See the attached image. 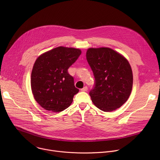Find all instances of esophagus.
I'll return each mask as SVG.
<instances>
[{"label": "esophagus", "mask_w": 160, "mask_h": 160, "mask_svg": "<svg viewBox=\"0 0 160 160\" xmlns=\"http://www.w3.org/2000/svg\"><path fill=\"white\" fill-rule=\"evenodd\" d=\"M88 90V87H87V86H85V87H84L83 88H82V89H81V90L82 91V92H85V91H87Z\"/></svg>", "instance_id": "34e87169"}]
</instances>
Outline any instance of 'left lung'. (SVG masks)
Here are the masks:
<instances>
[{
  "mask_svg": "<svg viewBox=\"0 0 160 160\" xmlns=\"http://www.w3.org/2000/svg\"><path fill=\"white\" fill-rule=\"evenodd\" d=\"M86 58L95 78L89 92L94 105L105 112L120 108L128 100L133 85L128 60L108 48H89Z\"/></svg>",
  "mask_w": 160,
  "mask_h": 160,
  "instance_id": "left-lung-1",
  "label": "left lung"
}]
</instances>
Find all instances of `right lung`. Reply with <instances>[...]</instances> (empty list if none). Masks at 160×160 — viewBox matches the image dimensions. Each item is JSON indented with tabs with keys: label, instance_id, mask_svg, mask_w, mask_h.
<instances>
[{
	"label": "right lung",
	"instance_id": "1",
	"mask_svg": "<svg viewBox=\"0 0 160 160\" xmlns=\"http://www.w3.org/2000/svg\"><path fill=\"white\" fill-rule=\"evenodd\" d=\"M79 49L58 47L40 55L31 75L35 101L45 110L61 112L69 107L79 90L68 70L78 58Z\"/></svg>",
	"mask_w": 160,
	"mask_h": 160
}]
</instances>
